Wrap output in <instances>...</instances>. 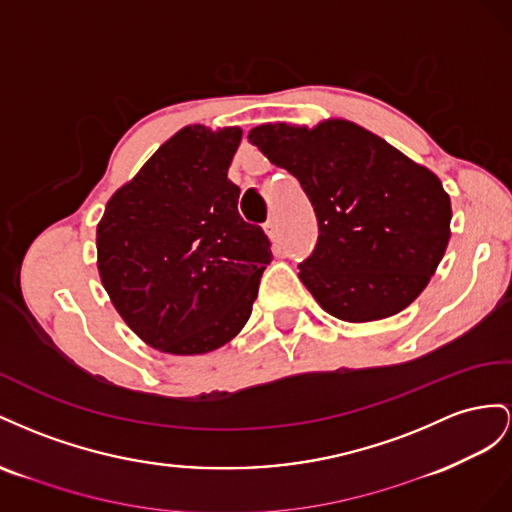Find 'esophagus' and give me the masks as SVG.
<instances>
[{"mask_svg":"<svg viewBox=\"0 0 512 512\" xmlns=\"http://www.w3.org/2000/svg\"><path fill=\"white\" fill-rule=\"evenodd\" d=\"M264 227H266V233L272 240L281 238V227H279V221H276V218H270V221Z\"/></svg>","mask_w":512,"mask_h":512,"instance_id":"obj_1","label":"esophagus"}]
</instances>
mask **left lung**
<instances>
[{"label": "left lung", "mask_w": 512, "mask_h": 512, "mask_svg": "<svg viewBox=\"0 0 512 512\" xmlns=\"http://www.w3.org/2000/svg\"><path fill=\"white\" fill-rule=\"evenodd\" d=\"M298 178L317 216L300 281L343 321L397 315L427 287L450 240V197L435 173L354 122L261 124L248 133Z\"/></svg>", "instance_id": "left-lung-1"}]
</instances>
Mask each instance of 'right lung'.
I'll return each mask as SVG.
<instances>
[{"label":"right lung","mask_w":512,"mask_h":512,"mask_svg":"<svg viewBox=\"0 0 512 512\" xmlns=\"http://www.w3.org/2000/svg\"><path fill=\"white\" fill-rule=\"evenodd\" d=\"M240 139V128H182L98 223L100 281L128 328L160 352L208 354L251 317L272 251L227 178Z\"/></svg>","instance_id":"right-lung-1"}]
</instances>
